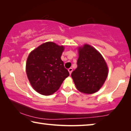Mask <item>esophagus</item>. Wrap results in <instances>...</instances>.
I'll use <instances>...</instances> for the list:
<instances>
[{
  "label": "esophagus",
  "mask_w": 131,
  "mask_h": 131,
  "mask_svg": "<svg viewBox=\"0 0 131 131\" xmlns=\"http://www.w3.org/2000/svg\"><path fill=\"white\" fill-rule=\"evenodd\" d=\"M68 71H69V72L70 74H71V73H72V71H73V69L72 68L68 69Z\"/></svg>",
  "instance_id": "34e87169"
}]
</instances>
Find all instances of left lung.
<instances>
[{"label":"left lung","mask_w":131,"mask_h":131,"mask_svg":"<svg viewBox=\"0 0 131 131\" xmlns=\"http://www.w3.org/2000/svg\"><path fill=\"white\" fill-rule=\"evenodd\" d=\"M79 53L77 68L71 76L79 91L94 94L100 89L107 78V65L100 53L88 44L79 47Z\"/></svg>","instance_id":"obj_1"}]
</instances>
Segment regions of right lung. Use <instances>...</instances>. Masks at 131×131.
Here are the masks:
<instances>
[{"mask_svg":"<svg viewBox=\"0 0 131 131\" xmlns=\"http://www.w3.org/2000/svg\"><path fill=\"white\" fill-rule=\"evenodd\" d=\"M63 50V46L47 42L29 55L26 64V74L31 85L40 94H52L69 76L61 59Z\"/></svg>","mask_w":131,"mask_h":131,"instance_id":"add662e5","label":"right lung"}]
</instances>
